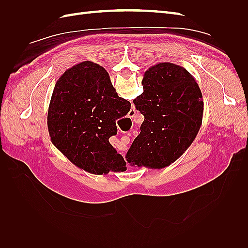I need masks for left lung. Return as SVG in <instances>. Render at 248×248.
Segmentation results:
<instances>
[{"instance_id":"8db88e82","label":"left lung","mask_w":248,"mask_h":248,"mask_svg":"<svg viewBox=\"0 0 248 248\" xmlns=\"http://www.w3.org/2000/svg\"><path fill=\"white\" fill-rule=\"evenodd\" d=\"M141 85L144 92L133 103L145 120L126 159L134 167L159 170L175 162L196 139L202 95L188 71L168 62L150 67Z\"/></svg>"}]
</instances>
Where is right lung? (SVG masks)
<instances>
[{
    "mask_svg": "<svg viewBox=\"0 0 248 248\" xmlns=\"http://www.w3.org/2000/svg\"><path fill=\"white\" fill-rule=\"evenodd\" d=\"M130 102L119 97L108 73L85 61L67 69L54 88L47 114L52 144L79 169L95 175L121 166L123 157L108 139L116 120L128 114Z\"/></svg>",
    "mask_w": 248,
    "mask_h": 248,
    "instance_id": "obj_1",
    "label": "right lung"
}]
</instances>
